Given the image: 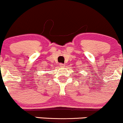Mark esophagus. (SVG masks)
I'll return each instance as SVG.
<instances>
[{"instance_id": "34e87169", "label": "esophagus", "mask_w": 123, "mask_h": 123, "mask_svg": "<svg viewBox=\"0 0 123 123\" xmlns=\"http://www.w3.org/2000/svg\"><path fill=\"white\" fill-rule=\"evenodd\" d=\"M59 66H60V67H62V68L64 67V64H63V63H60V64H59Z\"/></svg>"}]
</instances>
